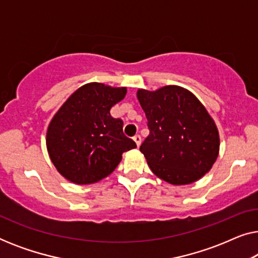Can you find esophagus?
Segmentation results:
<instances>
[{
    "label": "esophagus",
    "mask_w": 258,
    "mask_h": 258,
    "mask_svg": "<svg viewBox=\"0 0 258 258\" xmlns=\"http://www.w3.org/2000/svg\"><path fill=\"white\" fill-rule=\"evenodd\" d=\"M133 140L135 141V143H136V146H137V147H140V146H141V136H140V135L134 136V139H133Z\"/></svg>",
    "instance_id": "obj_1"
}]
</instances>
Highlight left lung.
<instances>
[{"mask_svg":"<svg viewBox=\"0 0 258 258\" xmlns=\"http://www.w3.org/2000/svg\"><path fill=\"white\" fill-rule=\"evenodd\" d=\"M137 98L150 130L140 150L151 171L174 185L203 177L218 156L220 135L199 98L178 86L139 89Z\"/></svg>","mask_w":258,"mask_h":258,"instance_id":"obj_1","label":"left lung"}]
</instances>
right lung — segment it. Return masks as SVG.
<instances>
[{"label": "right lung", "mask_w": 258, "mask_h": 258, "mask_svg": "<svg viewBox=\"0 0 258 258\" xmlns=\"http://www.w3.org/2000/svg\"><path fill=\"white\" fill-rule=\"evenodd\" d=\"M126 88L91 82L69 96L49 123V157L63 177L93 184L110 175L124 151L136 143L123 134V121L110 109L125 97Z\"/></svg>", "instance_id": "obj_1"}]
</instances>
